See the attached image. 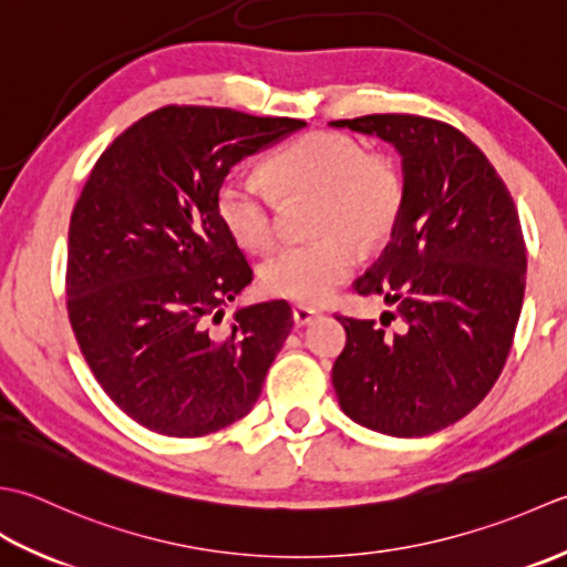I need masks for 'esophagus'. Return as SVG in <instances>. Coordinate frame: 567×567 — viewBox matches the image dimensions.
<instances>
[{"instance_id":"34e87169","label":"esophagus","mask_w":567,"mask_h":567,"mask_svg":"<svg viewBox=\"0 0 567 567\" xmlns=\"http://www.w3.org/2000/svg\"><path fill=\"white\" fill-rule=\"evenodd\" d=\"M318 318V313L313 308H306V306H293V322H296V328H306V326H310V322H313Z\"/></svg>"}]
</instances>
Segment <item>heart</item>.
I'll list each match as a JSON object with an SVG mask.
<instances>
[{
  "instance_id": "obj_1",
  "label": "heart",
  "mask_w": 567,
  "mask_h": 567,
  "mask_svg": "<svg viewBox=\"0 0 567 567\" xmlns=\"http://www.w3.org/2000/svg\"><path fill=\"white\" fill-rule=\"evenodd\" d=\"M267 178L281 198L316 195V241L284 247L264 261L261 286L296 303H320L352 274L354 243L369 247L394 227L403 183L386 156L367 154L348 134L310 132L267 161ZM217 215L237 245L261 251L276 237L274 200L259 178L227 173L217 188Z\"/></svg>"
}]
</instances>
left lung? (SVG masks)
<instances>
[{"label":"left lung","mask_w":567,"mask_h":567,"mask_svg":"<svg viewBox=\"0 0 567 567\" xmlns=\"http://www.w3.org/2000/svg\"><path fill=\"white\" fill-rule=\"evenodd\" d=\"M379 136L401 156L403 198L389 245L352 284L384 298L381 326L338 318L348 344L332 386L354 423L394 437L447 429L499 379L526 288L516 205L480 148L455 126L415 114L330 122Z\"/></svg>","instance_id":"1"}]
</instances>
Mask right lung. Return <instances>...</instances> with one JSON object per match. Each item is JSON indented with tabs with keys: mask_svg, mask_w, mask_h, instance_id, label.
Returning a JSON list of instances; mask_svg holds the SVG:
<instances>
[{
	"mask_svg": "<svg viewBox=\"0 0 567 567\" xmlns=\"http://www.w3.org/2000/svg\"><path fill=\"white\" fill-rule=\"evenodd\" d=\"M303 120L161 107L97 158L68 233V318L85 362L144 429L198 437L254 409L293 328L286 300L237 308L251 267L217 215L229 168Z\"/></svg>",
	"mask_w": 567,
	"mask_h": 567,
	"instance_id": "obj_1",
	"label": "right lung"
}]
</instances>
